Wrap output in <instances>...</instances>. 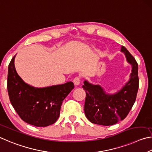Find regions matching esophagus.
I'll return each mask as SVG.
<instances>
[{
  "instance_id": "1",
  "label": "esophagus",
  "mask_w": 152,
  "mask_h": 152,
  "mask_svg": "<svg viewBox=\"0 0 152 152\" xmlns=\"http://www.w3.org/2000/svg\"><path fill=\"white\" fill-rule=\"evenodd\" d=\"M80 81H81V79L79 77H75L73 79V83L75 86H79V85L80 84Z\"/></svg>"
}]
</instances>
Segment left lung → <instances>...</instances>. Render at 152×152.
Listing matches in <instances>:
<instances>
[{
  "label": "left lung",
  "instance_id": "8db88e82",
  "mask_svg": "<svg viewBox=\"0 0 152 152\" xmlns=\"http://www.w3.org/2000/svg\"><path fill=\"white\" fill-rule=\"evenodd\" d=\"M121 51L126 56L127 62L132 66L130 79L118 93L107 95L101 86L84 81L86 93L84 105L85 114L89 121L102 126H112L126 118L136 99L139 88L138 64L125 47Z\"/></svg>",
  "mask_w": 152,
  "mask_h": 152
}]
</instances>
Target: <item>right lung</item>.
<instances>
[{"label":"right lung","mask_w":152,"mask_h":152,"mask_svg":"<svg viewBox=\"0 0 152 152\" xmlns=\"http://www.w3.org/2000/svg\"><path fill=\"white\" fill-rule=\"evenodd\" d=\"M15 57L9 65L7 90L10 102L21 119L37 127H47L57 120L65 98L74 88L73 82L43 88L25 83L15 67Z\"/></svg>","instance_id":"1"}]
</instances>
